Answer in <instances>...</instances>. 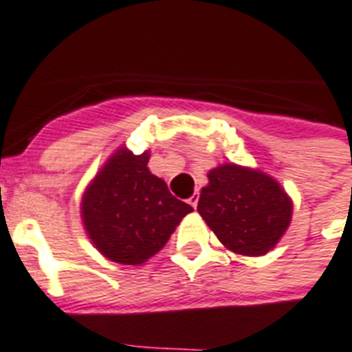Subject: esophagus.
Wrapping results in <instances>:
<instances>
[{"mask_svg": "<svg viewBox=\"0 0 352 352\" xmlns=\"http://www.w3.org/2000/svg\"><path fill=\"white\" fill-rule=\"evenodd\" d=\"M188 202H190L191 208L195 210V208H197V202H199V193H197V191H195V193H193V195H191L190 199H188Z\"/></svg>", "mask_w": 352, "mask_h": 352, "instance_id": "obj_1", "label": "esophagus"}]
</instances>
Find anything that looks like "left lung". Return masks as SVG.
Listing matches in <instances>:
<instances>
[{
	"instance_id": "left-lung-1",
	"label": "left lung",
	"mask_w": 352,
	"mask_h": 352,
	"mask_svg": "<svg viewBox=\"0 0 352 352\" xmlns=\"http://www.w3.org/2000/svg\"><path fill=\"white\" fill-rule=\"evenodd\" d=\"M197 211L226 250L262 256L285 235L293 201L265 171L224 162L208 171Z\"/></svg>"
}]
</instances>
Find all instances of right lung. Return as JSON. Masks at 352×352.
<instances>
[{"instance_id": "add662e5", "label": "right lung", "mask_w": 352, "mask_h": 352, "mask_svg": "<svg viewBox=\"0 0 352 352\" xmlns=\"http://www.w3.org/2000/svg\"><path fill=\"white\" fill-rule=\"evenodd\" d=\"M148 161L150 151L135 155L126 146L117 148L82 193L81 221L88 239L117 264H144L193 211L151 173Z\"/></svg>"}]
</instances>
